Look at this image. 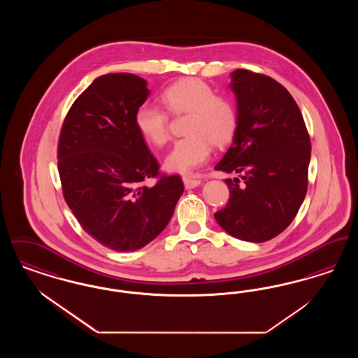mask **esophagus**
<instances>
[{
  "instance_id": "obj_1",
  "label": "esophagus",
  "mask_w": 358,
  "mask_h": 358,
  "mask_svg": "<svg viewBox=\"0 0 358 358\" xmlns=\"http://www.w3.org/2000/svg\"><path fill=\"white\" fill-rule=\"evenodd\" d=\"M182 181H184V185H185L187 189H193V187H197L201 184L200 180L190 178V177H182Z\"/></svg>"
}]
</instances>
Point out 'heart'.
I'll use <instances>...</instances> for the list:
<instances>
[{
	"label": "heart",
	"mask_w": 358,
	"mask_h": 358,
	"mask_svg": "<svg viewBox=\"0 0 358 358\" xmlns=\"http://www.w3.org/2000/svg\"><path fill=\"white\" fill-rule=\"evenodd\" d=\"M161 101L171 114H187L184 136L174 142L165 158V168L189 174L208 161L215 146L227 145L236 133L238 115L234 104L217 96L200 79L187 78L166 87ZM134 124L141 136L155 146L169 138L168 114L158 106L143 103L136 108Z\"/></svg>",
	"instance_id": "b5f03b06"
}]
</instances>
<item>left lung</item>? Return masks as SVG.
Here are the masks:
<instances>
[{
	"label": "left lung",
	"mask_w": 358,
	"mask_h": 358,
	"mask_svg": "<svg viewBox=\"0 0 358 358\" xmlns=\"http://www.w3.org/2000/svg\"><path fill=\"white\" fill-rule=\"evenodd\" d=\"M229 88L238 127L215 169L238 173L243 184L224 181L231 197L215 219L234 238L263 243L289 227L305 200L310 136L298 104L270 76L236 69Z\"/></svg>",
	"instance_id": "obj_1"
}]
</instances>
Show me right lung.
Segmentation results:
<instances>
[{
  "label": "right lung",
  "mask_w": 358,
  "mask_h": 358,
  "mask_svg": "<svg viewBox=\"0 0 358 358\" xmlns=\"http://www.w3.org/2000/svg\"><path fill=\"white\" fill-rule=\"evenodd\" d=\"M149 95L148 82L136 75H102L73 102L59 139L69 209L91 238L118 252L157 238L184 193L180 176L143 185L159 168L134 124L136 108Z\"/></svg>",
  "instance_id": "right-lung-1"
}]
</instances>
